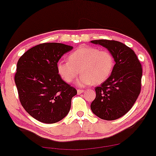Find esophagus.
Returning a JSON list of instances; mask_svg holds the SVG:
<instances>
[{"label":"esophagus","instance_id":"obj_1","mask_svg":"<svg viewBox=\"0 0 156 156\" xmlns=\"http://www.w3.org/2000/svg\"><path fill=\"white\" fill-rule=\"evenodd\" d=\"M83 91H84L83 89H78V90H77V92H78V94H81V93H83Z\"/></svg>","mask_w":156,"mask_h":156}]
</instances>
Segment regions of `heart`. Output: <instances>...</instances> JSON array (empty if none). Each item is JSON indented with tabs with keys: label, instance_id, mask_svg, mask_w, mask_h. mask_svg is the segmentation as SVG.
<instances>
[{
	"label": "heart",
	"instance_id": "b5f03b06",
	"mask_svg": "<svg viewBox=\"0 0 156 156\" xmlns=\"http://www.w3.org/2000/svg\"><path fill=\"white\" fill-rule=\"evenodd\" d=\"M115 67L113 55L108 50L95 47H80L68 55V61H60L57 71L67 83H71L80 73L77 80L80 86L102 83L111 76Z\"/></svg>",
	"mask_w": 156,
	"mask_h": 156
}]
</instances>
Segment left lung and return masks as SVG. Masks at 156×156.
<instances>
[{
    "label": "left lung",
    "mask_w": 156,
    "mask_h": 156,
    "mask_svg": "<svg viewBox=\"0 0 156 156\" xmlns=\"http://www.w3.org/2000/svg\"><path fill=\"white\" fill-rule=\"evenodd\" d=\"M91 42L108 48L115 59L111 76L95 88L96 98L91 104L97 116L113 121L127 113L136 102L141 91L142 65L134 51L123 43L105 39Z\"/></svg>",
    "instance_id": "1"
}]
</instances>
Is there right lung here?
Masks as SVG:
<instances>
[{"instance_id":"add662e5","label":"right lung","mask_w":156,"mask_h":156,"mask_svg":"<svg viewBox=\"0 0 156 156\" xmlns=\"http://www.w3.org/2000/svg\"><path fill=\"white\" fill-rule=\"evenodd\" d=\"M72 49L59 43H44L30 48L18 60L14 80L20 103L42 123H57L70 111L77 90L62 79L57 62Z\"/></svg>"}]
</instances>
